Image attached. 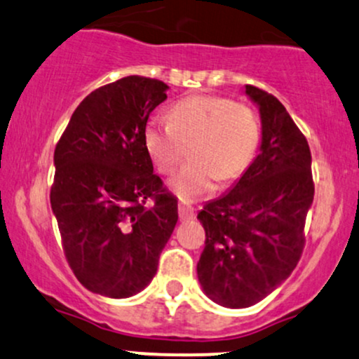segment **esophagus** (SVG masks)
Listing matches in <instances>:
<instances>
[{"label": "esophagus", "mask_w": 359, "mask_h": 359, "mask_svg": "<svg viewBox=\"0 0 359 359\" xmlns=\"http://www.w3.org/2000/svg\"><path fill=\"white\" fill-rule=\"evenodd\" d=\"M179 217L180 221H189L194 217V208L185 201H180L179 203Z\"/></svg>", "instance_id": "1"}]
</instances>
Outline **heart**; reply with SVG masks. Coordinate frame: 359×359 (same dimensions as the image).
<instances>
[{"instance_id": "heart-1", "label": "heart", "mask_w": 359, "mask_h": 359, "mask_svg": "<svg viewBox=\"0 0 359 359\" xmlns=\"http://www.w3.org/2000/svg\"><path fill=\"white\" fill-rule=\"evenodd\" d=\"M259 137L255 111L219 96L185 97L168 111V123L150 119L143 128V145L162 174L180 165L189 147L192 160L168 182L180 199L212 192L217 179L240 177L257 155Z\"/></svg>"}]
</instances>
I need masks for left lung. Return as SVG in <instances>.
<instances>
[{"label": "left lung", "mask_w": 359, "mask_h": 359, "mask_svg": "<svg viewBox=\"0 0 359 359\" xmlns=\"http://www.w3.org/2000/svg\"><path fill=\"white\" fill-rule=\"evenodd\" d=\"M262 119L259 154L238 182L197 214L205 246L197 278L212 302L258 304L297 266L312 201V156L306 137L277 97L245 86Z\"/></svg>", "instance_id": "obj_1"}]
</instances>
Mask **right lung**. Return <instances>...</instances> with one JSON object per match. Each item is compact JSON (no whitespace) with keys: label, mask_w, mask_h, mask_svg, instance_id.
I'll use <instances>...</instances> for the list:
<instances>
[{"label":"right lung","mask_w":359,"mask_h":359,"mask_svg":"<svg viewBox=\"0 0 359 359\" xmlns=\"http://www.w3.org/2000/svg\"><path fill=\"white\" fill-rule=\"evenodd\" d=\"M167 89L128 76L93 90L53 154L50 204L65 258L82 285L104 297H133L151 282L179 219L177 199L143 145V128Z\"/></svg>","instance_id":"right-lung-1"}]
</instances>
